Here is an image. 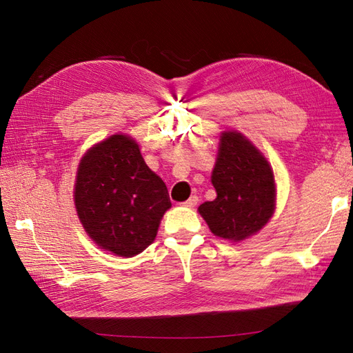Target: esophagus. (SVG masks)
<instances>
[{"mask_svg": "<svg viewBox=\"0 0 353 353\" xmlns=\"http://www.w3.org/2000/svg\"><path fill=\"white\" fill-rule=\"evenodd\" d=\"M197 201H199V197H197V196H191L188 200L181 203V205L185 206V208H194V206L197 205Z\"/></svg>", "mask_w": 353, "mask_h": 353, "instance_id": "1", "label": "esophagus"}]
</instances>
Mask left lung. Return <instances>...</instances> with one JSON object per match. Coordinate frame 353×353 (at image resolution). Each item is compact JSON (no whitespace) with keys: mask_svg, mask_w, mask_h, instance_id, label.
I'll return each instance as SVG.
<instances>
[{"mask_svg":"<svg viewBox=\"0 0 353 353\" xmlns=\"http://www.w3.org/2000/svg\"><path fill=\"white\" fill-rule=\"evenodd\" d=\"M216 199L199 212L215 236L240 241L256 234L275 209L274 174L266 159L239 132H223L212 172Z\"/></svg>","mask_w":353,"mask_h":353,"instance_id":"obj_1","label":"left lung"}]
</instances>
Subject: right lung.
I'll list each match as a JSON object with an SVG mask.
<instances>
[{
    "label": "right lung",
    "instance_id": "add662e5",
    "mask_svg": "<svg viewBox=\"0 0 353 353\" xmlns=\"http://www.w3.org/2000/svg\"><path fill=\"white\" fill-rule=\"evenodd\" d=\"M74 206L85 231L101 249L131 258L153 243L170 200L138 144L126 135H112L83 156Z\"/></svg>",
    "mask_w": 353,
    "mask_h": 353
}]
</instances>
